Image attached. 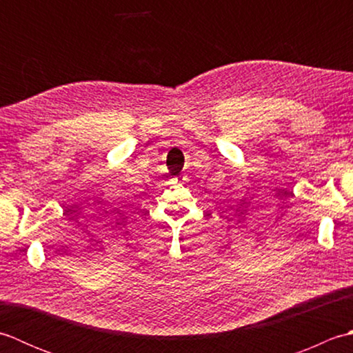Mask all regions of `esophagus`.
Listing matches in <instances>:
<instances>
[{"label":"esophagus","mask_w":353,"mask_h":353,"mask_svg":"<svg viewBox=\"0 0 353 353\" xmlns=\"http://www.w3.org/2000/svg\"><path fill=\"white\" fill-rule=\"evenodd\" d=\"M179 182H181V181H179V179L176 177V179H171V182H170V183H179Z\"/></svg>","instance_id":"obj_1"}]
</instances>
